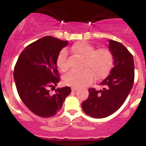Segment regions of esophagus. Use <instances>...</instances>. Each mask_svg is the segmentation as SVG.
<instances>
[{"label":"esophagus","mask_w":146,"mask_h":146,"mask_svg":"<svg viewBox=\"0 0 146 146\" xmlns=\"http://www.w3.org/2000/svg\"><path fill=\"white\" fill-rule=\"evenodd\" d=\"M77 90H78V88H75V87H72L71 88L72 91H76Z\"/></svg>","instance_id":"esophagus-1"}]
</instances>
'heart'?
<instances>
[{"mask_svg": "<svg viewBox=\"0 0 146 146\" xmlns=\"http://www.w3.org/2000/svg\"><path fill=\"white\" fill-rule=\"evenodd\" d=\"M70 51L84 58L81 71H71L64 75L63 82L67 86L79 88L89 84L93 82V75L96 79L105 77L109 72L113 63V55L106 48L96 49L86 42H78L70 48ZM57 65L60 71L68 69L67 52L62 50L57 59Z\"/></svg>", "mask_w": 146, "mask_h": 146, "instance_id": "heart-1", "label": "heart"}]
</instances>
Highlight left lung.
Masks as SVG:
<instances>
[{"label":"left lung","instance_id":"left-lung-1","mask_svg":"<svg viewBox=\"0 0 146 146\" xmlns=\"http://www.w3.org/2000/svg\"><path fill=\"white\" fill-rule=\"evenodd\" d=\"M108 48L113 56L114 66L100 83L104 88H89L88 98L82 104L84 112L93 118H104L115 113L124 103L134 83L132 55L121 43L112 40Z\"/></svg>","mask_w":146,"mask_h":146}]
</instances>
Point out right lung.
I'll list each match as a JSON object with an SVG mask.
<instances>
[{
  "mask_svg": "<svg viewBox=\"0 0 146 146\" xmlns=\"http://www.w3.org/2000/svg\"><path fill=\"white\" fill-rule=\"evenodd\" d=\"M68 41L45 36L27 46L18 57L14 77L20 98L35 115L51 117L61 110L71 89L51 90L60 81L57 59Z\"/></svg>",
  "mask_w": 146,
  "mask_h": 146,
  "instance_id": "obj_1",
  "label": "right lung"
}]
</instances>
